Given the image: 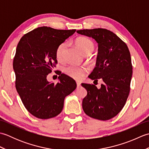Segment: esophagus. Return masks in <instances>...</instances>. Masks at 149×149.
<instances>
[{"label": "esophagus", "mask_w": 149, "mask_h": 149, "mask_svg": "<svg viewBox=\"0 0 149 149\" xmlns=\"http://www.w3.org/2000/svg\"><path fill=\"white\" fill-rule=\"evenodd\" d=\"M76 83H77V86H81V83H80V82L77 81V82H76Z\"/></svg>", "instance_id": "34e87169"}]
</instances>
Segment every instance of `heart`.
<instances>
[{"label":"heart","mask_w":149,"mask_h":149,"mask_svg":"<svg viewBox=\"0 0 149 149\" xmlns=\"http://www.w3.org/2000/svg\"><path fill=\"white\" fill-rule=\"evenodd\" d=\"M75 44L84 55L90 54L94 49V44L91 40L85 37H81L75 40ZM68 47V43L63 42L60 44L56 50V58L59 61L64 60L65 54ZM63 72L68 76L74 79L80 80L87 74L88 70L84 66L68 65L63 68Z\"/></svg>","instance_id":"b5f03b06"}]
</instances>
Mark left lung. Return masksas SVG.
I'll use <instances>...</instances> for the list:
<instances>
[{
  "label": "left lung",
  "mask_w": 149,
  "mask_h": 149,
  "mask_svg": "<svg viewBox=\"0 0 149 149\" xmlns=\"http://www.w3.org/2000/svg\"><path fill=\"white\" fill-rule=\"evenodd\" d=\"M77 33L97 42L96 66L88 77L97 82L101 79L104 82L100 89L94 84L82 83L87 90L83 109L91 118L109 120L122 109L130 91L132 74L130 52L118 36L107 29H83Z\"/></svg>",
  "instance_id": "8db88e82"
}]
</instances>
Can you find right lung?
<instances>
[{
	"label": "right lung",
	"instance_id": "right-lung-1",
	"mask_svg": "<svg viewBox=\"0 0 149 149\" xmlns=\"http://www.w3.org/2000/svg\"><path fill=\"white\" fill-rule=\"evenodd\" d=\"M75 31L40 27L25 34L18 43L13 63L16 89L25 107L36 118L58 115L65 98L77 87L75 81L64 74L56 84L47 79L58 63L57 48Z\"/></svg>",
	"mask_w": 149,
	"mask_h": 149
}]
</instances>
